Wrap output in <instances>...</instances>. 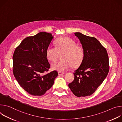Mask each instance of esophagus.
Listing matches in <instances>:
<instances>
[{
  "mask_svg": "<svg viewBox=\"0 0 122 122\" xmlns=\"http://www.w3.org/2000/svg\"><path fill=\"white\" fill-rule=\"evenodd\" d=\"M64 73L60 72H58V75H59V76H62V75H64Z\"/></svg>",
  "mask_w": 122,
  "mask_h": 122,
  "instance_id": "34e87169",
  "label": "esophagus"
}]
</instances>
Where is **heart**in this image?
<instances>
[{
  "label": "heart",
  "instance_id": "b5f03b06",
  "mask_svg": "<svg viewBox=\"0 0 122 122\" xmlns=\"http://www.w3.org/2000/svg\"><path fill=\"white\" fill-rule=\"evenodd\" d=\"M56 46H49L46 50L47 58L52 62L57 60L59 52H63V60L54 63L52 68L60 72H64L69 70L73 65L77 66L82 62L84 51L83 48L76 45L75 41L69 37H63L58 39L56 41Z\"/></svg>",
  "mask_w": 122,
  "mask_h": 122
}]
</instances>
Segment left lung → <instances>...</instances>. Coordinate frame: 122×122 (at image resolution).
<instances>
[{"label":"left lung","mask_w":122,"mask_h":122,"mask_svg":"<svg viewBox=\"0 0 122 122\" xmlns=\"http://www.w3.org/2000/svg\"><path fill=\"white\" fill-rule=\"evenodd\" d=\"M84 51V59L74 73L68 86L77 97L90 96L102 83L109 71V57L106 48L96 38L76 32Z\"/></svg>","instance_id":"8db88e82"}]
</instances>
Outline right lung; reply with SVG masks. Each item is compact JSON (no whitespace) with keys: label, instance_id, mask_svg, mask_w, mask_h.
Listing matches in <instances>:
<instances>
[{"label":"right lung","instance_id":"1","mask_svg":"<svg viewBox=\"0 0 122 122\" xmlns=\"http://www.w3.org/2000/svg\"><path fill=\"white\" fill-rule=\"evenodd\" d=\"M53 38L46 32L26 37L13 53V75L19 85L31 95H44L58 75L56 71L44 74L50 67L46 50Z\"/></svg>","mask_w":122,"mask_h":122}]
</instances>
